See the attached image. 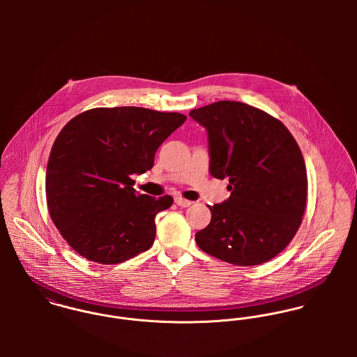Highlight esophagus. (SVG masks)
I'll return each mask as SVG.
<instances>
[{"mask_svg":"<svg viewBox=\"0 0 357 357\" xmlns=\"http://www.w3.org/2000/svg\"><path fill=\"white\" fill-rule=\"evenodd\" d=\"M174 202L178 204V206H181V207H188V206H191V204H192L191 201L184 199V198H181V197H176V198H174Z\"/></svg>","mask_w":357,"mask_h":357,"instance_id":"obj_1","label":"esophagus"}]
</instances>
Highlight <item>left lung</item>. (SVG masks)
I'll list each match as a JSON object with an SVG mask.
<instances>
[{
    "label": "left lung",
    "instance_id": "8db88e82",
    "mask_svg": "<svg viewBox=\"0 0 357 357\" xmlns=\"http://www.w3.org/2000/svg\"><path fill=\"white\" fill-rule=\"evenodd\" d=\"M190 116L208 133L210 173L229 178L231 197L208 206L210 224L197 232L201 250L225 262L259 265L286 249L305 213L303 153L289 129L241 102H215Z\"/></svg>",
    "mask_w": 357,
    "mask_h": 357
}]
</instances>
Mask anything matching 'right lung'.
Returning a JSON list of instances; mask_svg holds the SVG:
<instances>
[{
    "label": "right lung",
    "instance_id": "1",
    "mask_svg": "<svg viewBox=\"0 0 357 357\" xmlns=\"http://www.w3.org/2000/svg\"><path fill=\"white\" fill-rule=\"evenodd\" d=\"M178 112L98 107L68 121L52 146L45 191L53 224L89 261L121 264L153 246L155 215L173 204L133 190L159 146L185 122Z\"/></svg>",
    "mask_w": 357,
    "mask_h": 357
}]
</instances>
